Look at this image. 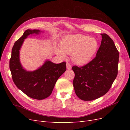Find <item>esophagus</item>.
<instances>
[{
    "instance_id": "1",
    "label": "esophagus",
    "mask_w": 130,
    "mask_h": 130,
    "mask_svg": "<svg viewBox=\"0 0 130 130\" xmlns=\"http://www.w3.org/2000/svg\"><path fill=\"white\" fill-rule=\"evenodd\" d=\"M66 66H67V69H70L72 68V66L70 63H67Z\"/></svg>"
}]
</instances>
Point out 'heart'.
<instances>
[{"label":"heart","mask_w":130,"mask_h":130,"mask_svg":"<svg viewBox=\"0 0 130 130\" xmlns=\"http://www.w3.org/2000/svg\"><path fill=\"white\" fill-rule=\"evenodd\" d=\"M98 48L95 39L82 35L66 36L61 42V49L56 52L62 58L66 54L72 55L73 62L79 65L87 64L91 60Z\"/></svg>","instance_id":"obj_1"}]
</instances>
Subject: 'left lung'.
<instances>
[{
    "instance_id": "left-lung-1",
    "label": "left lung",
    "mask_w": 130,
    "mask_h": 130,
    "mask_svg": "<svg viewBox=\"0 0 130 130\" xmlns=\"http://www.w3.org/2000/svg\"><path fill=\"white\" fill-rule=\"evenodd\" d=\"M96 56L88 63L74 66L73 86L76 95L84 101L98 99L107 93L118 75L119 54L108 35L101 34Z\"/></svg>"
}]
</instances>
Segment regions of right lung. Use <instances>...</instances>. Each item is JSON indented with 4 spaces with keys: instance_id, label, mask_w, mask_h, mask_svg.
I'll return each instance as SVG.
<instances>
[{
    "instance_id": "1",
    "label": "right lung",
    "mask_w": 130,
    "mask_h": 130,
    "mask_svg": "<svg viewBox=\"0 0 130 130\" xmlns=\"http://www.w3.org/2000/svg\"><path fill=\"white\" fill-rule=\"evenodd\" d=\"M40 32L38 30H26L14 43L10 60V69L15 86L27 96L37 100L50 95L58 78L66 70L65 62L55 64L50 61L34 72H27L23 68L19 61V50L24 40L30 35Z\"/></svg>"
}]
</instances>
